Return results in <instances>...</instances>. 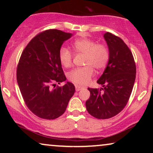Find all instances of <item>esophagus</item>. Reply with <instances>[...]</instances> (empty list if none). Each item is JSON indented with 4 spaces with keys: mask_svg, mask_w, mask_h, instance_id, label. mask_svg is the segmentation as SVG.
Wrapping results in <instances>:
<instances>
[{
    "mask_svg": "<svg viewBox=\"0 0 153 153\" xmlns=\"http://www.w3.org/2000/svg\"><path fill=\"white\" fill-rule=\"evenodd\" d=\"M83 88V87L80 86V85H75V89H76V91H81V89Z\"/></svg>",
    "mask_w": 153,
    "mask_h": 153,
    "instance_id": "34e87169",
    "label": "esophagus"
}]
</instances>
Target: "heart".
Wrapping results in <instances>:
<instances>
[{"label": "heart", "mask_w": 153, "mask_h": 153, "mask_svg": "<svg viewBox=\"0 0 153 153\" xmlns=\"http://www.w3.org/2000/svg\"><path fill=\"white\" fill-rule=\"evenodd\" d=\"M72 47L77 53L85 54V67L78 68L68 73V79L75 84L85 85L91 81L94 74V68L98 71L103 70L109 60V50L103 44H97L88 37H81L73 42ZM58 58L65 68L72 65L73 54L68 49L61 47L58 51Z\"/></svg>", "instance_id": "heart-1"}]
</instances>
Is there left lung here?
Wrapping results in <instances>:
<instances>
[{
    "mask_svg": "<svg viewBox=\"0 0 153 153\" xmlns=\"http://www.w3.org/2000/svg\"><path fill=\"white\" fill-rule=\"evenodd\" d=\"M110 57L103 74L97 82L101 88L88 90L85 102L88 112L97 119H108L118 114L126 106L136 79V65L132 53L120 37L106 33Z\"/></svg>",
    "mask_w": 153,
    "mask_h": 153,
    "instance_id": "1",
    "label": "left lung"
}]
</instances>
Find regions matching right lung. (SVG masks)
Returning <instances> with one entry per match:
<instances>
[{
    "label": "right lung",
    "mask_w": 153,
    "mask_h": 153,
    "mask_svg": "<svg viewBox=\"0 0 153 153\" xmlns=\"http://www.w3.org/2000/svg\"><path fill=\"white\" fill-rule=\"evenodd\" d=\"M71 33L49 29L33 37L21 55L16 80L25 104L35 116L53 120L65 111L75 92L73 83L67 82L58 51Z\"/></svg>",
    "instance_id": "1"
}]
</instances>
